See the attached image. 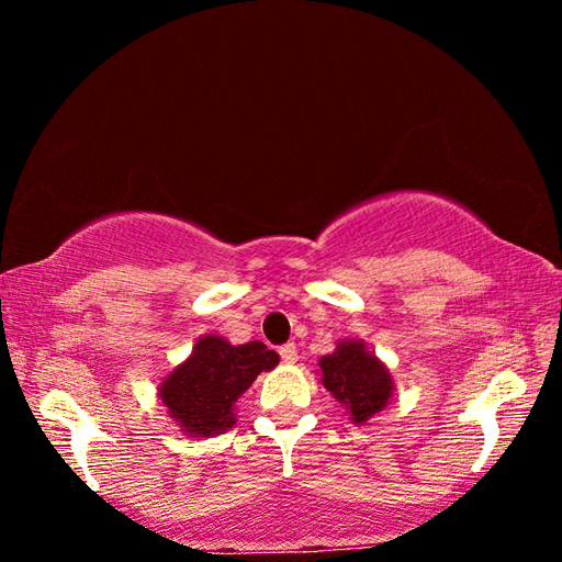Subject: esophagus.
Wrapping results in <instances>:
<instances>
[{"mask_svg":"<svg viewBox=\"0 0 562 562\" xmlns=\"http://www.w3.org/2000/svg\"><path fill=\"white\" fill-rule=\"evenodd\" d=\"M280 357L282 361H288V364H294V361H297V347H294L292 341H288V345L280 347Z\"/></svg>","mask_w":562,"mask_h":562,"instance_id":"esophagus-1","label":"esophagus"}]
</instances>
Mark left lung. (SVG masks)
<instances>
[{"mask_svg": "<svg viewBox=\"0 0 562 562\" xmlns=\"http://www.w3.org/2000/svg\"><path fill=\"white\" fill-rule=\"evenodd\" d=\"M322 384L337 402L349 408L355 424H364L386 406L392 396V376L361 341H341L335 355L322 357Z\"/></svg>", "mask_w": 562, "mask_h": 562, "instance_id": "8db88e82", "label": "left lung"}]
</instances>
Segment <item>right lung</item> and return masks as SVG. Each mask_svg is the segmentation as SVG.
Wrapping results in <instances>:
<instances>
[{
  "label": "right lung",
  "instance_id": "add662e5",
  "mask_svg": "<svg viewBox=\"0 0 562 562\" xmlns=\"http://www.w3.org/2000/svg\"><path fill=\"white\" fill-rule=\"evenodd\" d=\"M278 351L262 341L233 347L223 337H203L186 364L160 386V398L180 424V431L215 436L235 424L233 404L255 376L278 367Z\"/></svg>",
  "mask_w": 562,
  "mask_h": 562
}]
</instances>
